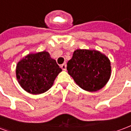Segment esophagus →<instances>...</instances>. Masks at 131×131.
Returning <instances> with one entry per match:
<instances>
[{
	"label": "esophagus",
	"instance_id": "obj_1",
	"mask_svg": "<svg viewBox=\"0 0 131 131\" xmlns=\"http://www.w3.org/2000/svg\"><path fill=\"white\" fill-rule=\"evenodd\" d=\"M66 63H63V64H62L61 65V68H62V70H66Z\"/></svg>",
	"mask_w": 131,
	"mask_h": 131
}]
</instances>
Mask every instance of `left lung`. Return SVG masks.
<instances>
[{"label":"left lung","mask_w":131,"mask_h":131,"mask_svg":"<svg viewBox=\"0 0 131 131\" xmlns=\"http://www.w3.org/2000/svg\"><path fill=\"white\" fill-rule=\"evenodd\" d=\"M67 70L80 88L93 92L108 83L111 75V61L98 50L78 49L68 62Z\"/></svg>","instance_id":"left-lung-1"}]
</instances>
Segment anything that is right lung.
Listing matches in <instances>:
<instances>
[{
    "mask_svg": "<svg viewBox=\"0 0 131 131\" xmlns=\"http://www.w3.org/2000/svg\"><path fill=\"white\" fill-rule=\"evenodd\" d=\"M62 70L49 52L43 51L31 53L16 64L18 82L26 92L39 95L52 86L55 79Z\"/></svg>",
    "mask_w": 131,
    "mask_h": 131,
    "instance_id": "1",
    "label": "right lung"
}]
</instances>
